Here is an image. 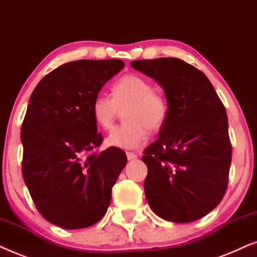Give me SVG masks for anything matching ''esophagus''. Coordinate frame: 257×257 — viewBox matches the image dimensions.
I'll return each mask as SVG.
<instances>
[{
	"label": "esophagus",
	"instance_id": "1",
	"mask_svg": "<svg viewBox=\"0 0 257 257\" xmlns=\"http://www.w3.org/2000/svg\"><path fill=\"white\" fill-rule=\"evenodd\" d=\"M126 159H128L129 161L135 160V159H138V155H136V154L133 153V152H126Z\"/></svg>",
	"mask_w": 257,
	"mask_h": 257
}]
</instances>
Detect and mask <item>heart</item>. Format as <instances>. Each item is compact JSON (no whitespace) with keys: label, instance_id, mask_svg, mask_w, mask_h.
Wrapping results in <instances>:
<instances>
[{"label":"heart","instance_id":"1","mask_svg":"<svg viewBox=\"0 0 257 257\" xmlns=\"http://www.w3.org/2000/svg\"><path fill=\"white\" fill-rule=\"evenodd\" d=\"M122 110L124 121L109 134L107 145L135 149L147 141L149 131H159L166 123L168 98L147 78L126 74L114 82L111 96L98 94L91 103L94 119L105 131L112 128Z\"/></svg>","mask_w":257,"mask_h":257}]
</instances>
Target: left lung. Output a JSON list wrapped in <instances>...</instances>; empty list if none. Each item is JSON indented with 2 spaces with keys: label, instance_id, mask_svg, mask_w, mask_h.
Returning a JSON list of instances; mask_svg holds the SVG:
<instances>
[{
  "label": "left lung",
  "instance_id": "obj_1",
  "mask_svg": "<svg viewBox=\"0 0 257 257\" xmlns=\"http://www.w3.org/2000/svg\"><path fill=\"white\" fill-rule=\"evenodd\" d=\"M131 64L162 85L169 103L159 139L143 152L147 201L163 220L196 221L221 202L228 187L231 143L224 105L206 75L182 60Z\"/></svg>",
  "mask_w": 257,
  "mask_h": 257
}]
</instances>
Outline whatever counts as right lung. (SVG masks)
<instances>
[{
    "mask_svg": "<svg viewBox=\"0 0 257 257\" xmlns=\"http://www.w3.org/2000/svg\"><path fill=\"white\" fill-rule=\"evenodd\" d=\"M124 67L121 60L64 63L39 82L21 126L22 175L39 213L64 229L93 225L107 213L126 163L103 142L91 112L94 97Z\"/></svg>",
    "mask_w": 257,
    "mask_h": 257,
    "instance_id": "obj_1",
    "label": "right lung"
}]
</instances>
